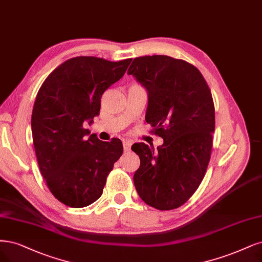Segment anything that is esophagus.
<instances>
[{
  "label": "esophagus",
  "mask_w": 262,
  "mask_h": 262,
  "mask_svg": "<svg viewBox=\"0 0 262 262\" xmlns=\"http://www.w3.org/2000/svg\"><path fill=\"white\" fill-rule=\"evenodd\" d=\"M132 143L130 141H123V149L124 151H129L131 148Z\"/></svg>",
  "instance_id": "34e87169"
}]
</instances>
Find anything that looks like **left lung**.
<instances>
[{
  "label": "left lung",
  "mask_w": 262,
  "mask_h": 262,
  "mask_svg": "<svg viewBox=\"0 0 262 262\" xmlns=\"http://www.w3.org/2000/svg\"><path fill=\"white\" fill-rule=\"evenodd\" d=\"M128 74L147 89L145 120L151 133L164 139L157 150L145 143L132 146L141 160L135 188L156 209L179 208L196 192L210 160L215 125L211 91L194 65L166 55L134 58Z\"/></svg>",
  "instance_id": "1"
}]
</instances>
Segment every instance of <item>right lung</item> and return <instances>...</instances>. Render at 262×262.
Returning <instances> with one entry per match:
<instances>
[{"label":"right lung","mask_w":262,"mask_h":262,"mask_svg":"<svg viewBox=\"0 0 262 262\" xmlns=\"http://www.w3.org/2000/svg\"><path fill=\"white\" fill-rule=\"evenodd\" d=\"M131 60L70 58L52 71L35 97L31 129L39 168L51 193L66 206L82 208L97 201L122 155L119 139H84L83 123L100 114L103 93L123 77Z\"/></svg>","instance_id":"right-lung-1"}]
</instances>
